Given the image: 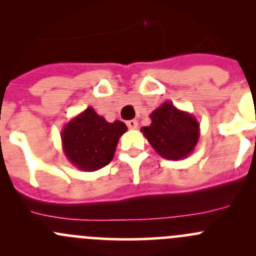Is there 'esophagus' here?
Instances as JSON below:
<instances>
[{"label": "esophagus", "instance_id": "esophagus-1", "mask_svg": "<svg viewBox=\"0 0 256 256\" xmlns=\"http://www.w3.org/2000/svg\"><path fill=\"white\" fill-rule=\"evenodd\" d=\"M126 125H128V128H138V122L136 120H128V122H126Z\"/></svg>", "mask_w": 256, "mask_h": 256}]
</instances>
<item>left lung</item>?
Instances as JSON below:
<instances>
[{"mask_svg": "<svg viewBox=\"0 0 256 256\" xmlns=\"http://www.w3.org/2000/svg\"><path fill=\"white\" fill-rule=\"evenodd\" d=\"M151 125L141 128L154 151L166 160H183L197 146L200 122L192 114L166 102L151 112Z\"/></svg>", "mask_w": 256, "mask_h": 256, "instance_id": "left-lung-1", "label": "left lung"}]
</instances>
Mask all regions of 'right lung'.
Masks as SVG:
<instances>
[{"instance_id":"right-lung-1","label":"right lung","mask_w":256,"mask_h":256,"mask_svg":"<svg viewBox=\"0 0 256 256\" xmlns=\"http://www.w3.org/2000/svg\"><path fill=\"white\" fill-rule=\"evenodd\" d=\"M128 128L122 121L108 122L92 106L72 118L60 134L68 161L82 171L92 172L110 164L118 138Z\"/></svg>"}]
</instances>
